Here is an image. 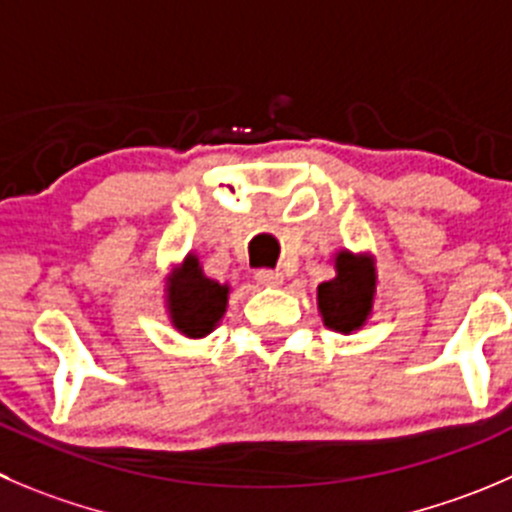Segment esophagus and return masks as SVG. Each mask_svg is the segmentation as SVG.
<instances>
[{
    "label": "esophagus",
    "instance_id": "esophagus-1",
    "mask_svg": "<svg viewBox=\"0 0 512 512\" xmlns=\"http://www.w3.org/2000/svg\"><path fill=\"white\" fill-rule=\"evenodd\" d=\"M255 280L265 287H280L282 285V275L275 270H257Z\"/></svg>",
    "mask_w": 512,
    "mask_h": 512
}]
</instances>
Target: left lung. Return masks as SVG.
Wrapping results in <instances>:
<instances>
[{
	"label": "left lung",
	"instance_id": "obj_1",
	"mask_svg": "<svg viewBox=\"0 0 512 512\" xmlns=\"http://www.w3.org/2000/svg\"><path fill=\"white\" fill-rule=\"evenodd\" d=\"M335 277L317 285V312L327 330L352 335L375 310L377 267L370 252H335Z\"/></svg>",
	"mask_w": 512,
	"mask_h": 512
}]
</instances>
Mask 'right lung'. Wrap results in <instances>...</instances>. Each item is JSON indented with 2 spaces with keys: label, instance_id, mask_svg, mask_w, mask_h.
<instances>
[{
  "label": "right lung",
  "instance_id": "1",
  "mask_svg": "<svg viewBox=\"0 0 512 512\" xmlns=\"http://www.w3.org/2000/svg\"><path fill=\"white\" fill-rule=\"evenodd\" d=\"M232 287L205 275L195 252H187L180 265L165 277V310L172 327L190 340H202L222 322Z\"/></svg>",
  "mask_w": 512,
  "mask_h": 512
}]
</instances>
